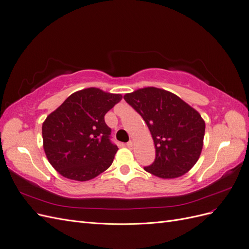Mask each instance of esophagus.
Wrapping results in <instances>:
<instances>
[{
	"label": "esophagus",
	"instance_id": "34e87169",
	"mask_svg": "<svg viewBox=\"0 0 249 249\" xmlns=\"http://www.w3.org/2000/svg\"><path fill=\"white\" fill-rule=\"evenodd\" d=\"M133 145H134V142H133V141H129V142L126 143V146L129 147L130 149H132V148H133Z\"/></svg>",
	"mask_w": 249,
	"mask_h": 249
}]
</instances>
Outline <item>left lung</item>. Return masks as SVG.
Masks as SVG:
<instances>
[{
	"label": "left lung",
	"mask_w": 249,
	"mask_h": 249,
	"mask_svg": "<svg viewBox=\"0 0 249 249\" xmlns=\"http://www.w3.org/2000/svg\"><path fill=\"white\" fill-rule=\"evenodd\" d=\"M124 99L144 119L154 140L156 159L144 170L161 178L184 176L199 159L206 124L199 113L176 94L145 87Z\"/></svg>",
	"instance_id": "8db88e82"
}]
</instances>
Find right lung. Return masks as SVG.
<instances>
[{
	"label": "right lung",
	"instance_id": "add662e5",
	"mask_svg": "<svg viewBox=\"0 0 249 249\" xmlns=\"http://www.w3.org/2000/svg\"><path fill=\"white\" fill-rule=\"evenodd\" d=\"M122 99V94L86 88L70 95L44 120V153L62 177L84 182L111 166L118 147L110 140L105 115Z\"/></svg>",
	"mask_w": 249,
	"mask_h": 249
}]
</instances>
